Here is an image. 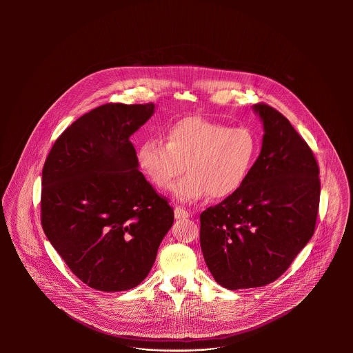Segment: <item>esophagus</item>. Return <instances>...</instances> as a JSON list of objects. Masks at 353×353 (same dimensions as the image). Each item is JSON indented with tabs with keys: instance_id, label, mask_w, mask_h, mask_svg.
Masks as SVG:
<instances>
[{
	"instance_id": "obj_1",
	"label": "esophagus",
	"mask_w": 353,
	"mask_h": 353,
	"mask_svg": "<svg viewBox=\"0 0 353 353\" xmlns=\"http://www.w3.org/2000/svg\"><path fill=\"white\" fill-rule=\"evenodd\" d=\"M174 214H175V219H188V217H190V213L186 209L181 208V206H176L174 209Z\"/></svg>"
}]
</instances>
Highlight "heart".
Segmentation results:
<instances>
[{"label": "heart", "instance_id": "obj_1", "mask_svg": "<svg viewBox=\"0 0 353 353\" xmlns=\"http://www.w3.org/2000/svg\"><path fill=\"white\" fill-rule=\"evenodd\" d=\"M259 140L248 126L188 117L167 132V143L145 141L137 152L139 167L157 189H170L183 172H189L172 189L182 202H197L210 196L224 200L248 181L258 157Z\"/></svg>", "mask_w": 353, "mask_h": 353}]
</instances>
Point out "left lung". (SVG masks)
<instances>
[{
	"label": "left lung",
	"mask_w": 353,
	"mask_h": 353,
	"mask_svg": "<svg viewBox=\"0 0 353 353\" xmlns=\"http://www.w3.org/2000/svg\"><path fill=\"white\" fill-rule=\"evenodd\" d=\"M262 148L245 185L200 216L203 259L228 290L277 280L311 239L321 194L314 153L276 108L258 103Z\"/></svg>",
	"instance_id": "1"
}]
</instances>
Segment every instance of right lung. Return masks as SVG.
I'll use <instances>...</instances> for the list:
<instances>
[{"label": "right lung", "instance_id": "right-lung-1", "mask_svg": "<svg viewBox=\"0 0 353 353\" xmlns=\"http://www.w3.org/2000/svg\"><path fill=\"white\" fill-rule=\"evenodd\" d=\"M153 111V103L97 107L57 139L43 165V231L74 276L98 291L137 287L174 223L130 143Z\"/></svg>", "mask_w": 353, "mask_h": 353}]
</instances>
